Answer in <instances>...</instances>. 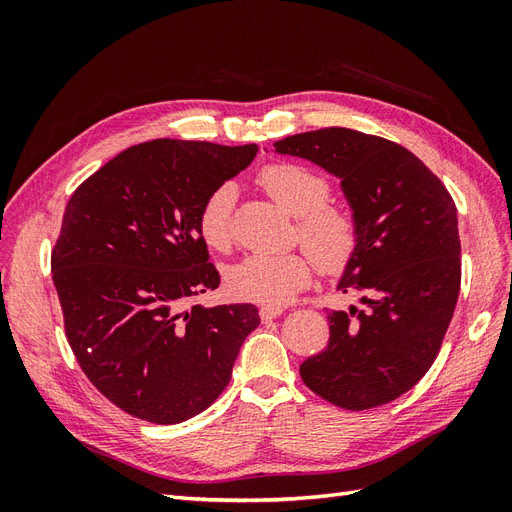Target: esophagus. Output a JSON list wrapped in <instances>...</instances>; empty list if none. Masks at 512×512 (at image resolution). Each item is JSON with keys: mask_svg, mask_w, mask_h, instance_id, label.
Here are the masks:
<instances>
[{"mask_svg": "<svg viewBox=\"0 0 512 512\" xmlns=\"http://www.w3.org/2000/svg\"><path fill=\"white\" fill-rule=\"evenodd\" d=\"M282 314H284V307H280V305H262L260 307V318L262 320H273V318L282 316Z\"/></svg>", "mask_w": 512, "mask_h": 512, "instance_id": "1", "label": "esophagus"}]
</instances>
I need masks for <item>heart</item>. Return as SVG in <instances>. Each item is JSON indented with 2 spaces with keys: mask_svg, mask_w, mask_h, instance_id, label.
Wrapping results in <instances>:
<instances>
[{
  "mask_svg": "<svg viewBox=\"0 0 512 512\" xmlns=\"http://www.w3.org/2000/svg\"><path fill=\"white\" fill-rule=\"evenodd\" d=\"M260 185L288 215L299 218V239L310 254L245 256L228 269L226 284L239 299L284 305L314 280L315 257L327 271H337L346 265L356 245V224L346 209L329 205V181L305 166H267L260 173ZM232 203L235 188L226 183L209 194L198 213V235L209 250L226 252L230 247Z\"/></svg>",
  "mask_w": 512,
  "mask_h": 512,
  "instance_id": "1",
  "label": "heart"
}]
</instances>
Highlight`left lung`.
<instances>
[{
	"instance_id": "obj_1",
	"label": "left lung",
	"mask_w": 512,
	"mask_h": 512,
	"mask_svg": "<svg viewBox=\"0 0 512 512\" xmlns=\"http://www.w3.org/2000/svg\"><path fill=\"white\" fill-rule=\"evenodd\" d=\"M273 147L342 181L356 224L337 290H356L365 307L333 309L329 344L303 361L301 378L339 408L389 404L427 374L455 312L461 245L453 198L414 153L380 136L322 128Z\"/></svg>"
}]
</instances>
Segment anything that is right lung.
Wrapping results in <instances>:
<instances>
[{
  "instance_id": "add662e5",
  "label": "right lung",
  "mask_w": 512,
  "mask_h": 512,
  "mask_svg": "<svg viewBox=\"0 0 512 512\" xmlns=\"http://www.w3.org/2000/svg\"><path fill=\"white\" fill-rule=\"evenodd\" d=\"M256 151L156 138L121 151L72 194L53 282L76 361L123 412L156 425L200 414L260 324L250 303L192 305L220 286L198 213Z\"/></svg>"
}]
</instances>
